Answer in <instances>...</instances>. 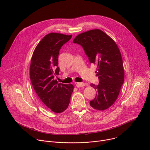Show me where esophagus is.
I'll list each match as a JSON object with an SVG mask.
<instances>
[{
    "label": "esophagus",
    "mask_w": 150,
    "mask_h": 150,
    "mask_svg": "<svg viewBox=\"0 0 150 150\" xmlns=\"http://www.w3.org/2000/svg\"><path fill=\"white\" fill-rule=\"evenodd\" d=\"M85 86V84L83 83H78L76 84V86L78 88L79 87H84Z\"/></svg>",
    "instance_id": "esophagus-1"
}]
</instances>
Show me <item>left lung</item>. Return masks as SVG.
Masks as SVG:
<instances>
[{
    "label": "left lung",
    "instance_id": "1",
    "mask_svg": "<svg viewBox=\"0 0 150 150\" xmlns=\"http://www.w3.org/2000/svg\"><path fill=\"white\" fill-rule=\"evenodd\" d=\"M73 42L80 45L91 63L97 66L99 84L91 86L97 90L90 105L98 110H104L116 101L124 81L122 58L113 40L100 29H95L78 34Z\"/></svg>",
    "mask_w": 150,
    "mask_h": 150
}]
</instances>
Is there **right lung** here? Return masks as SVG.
Here are the masks:
<instances>
[{
  "label": "right lung",
  "mask_w": 150,
  "mask_h": 150,
  "mask_svg": "<svg viewBox=\"0 0 150 150\" xmlns=\"http://www.w3.org/2000/svg\"><path fill=\"white\" fill-rule=\"evenodd\" d=\"M72 35L51 33L38 43L33 52L30 65V79L40 101L54 113L67 108L74 91L72 84L58 83L54 75H58L59 51Z\"/></svg>",
  "instance_id": "add662e5"
}]
</instances>
